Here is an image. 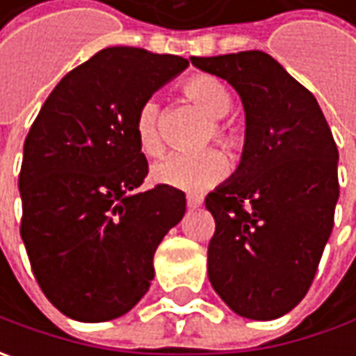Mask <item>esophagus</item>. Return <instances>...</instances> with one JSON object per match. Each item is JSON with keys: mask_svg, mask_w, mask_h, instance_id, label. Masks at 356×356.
Returning <instances> with one entry per match:
<instances>
[{"mask_svg": "<svg viewBox=\"0 0 356 356\" xmlns=\"http://www.w3.org/2000/svg\"><path fill=\"white\" fill-rule=\"evenodd\" d=\"M186 204H188V208H198V206H202V196L188 194V196H186Z\"/></svg>", "mask_w": 356, "mask_h": 356, "instance_id": "1", "label": "esophagus"}]
</instances>
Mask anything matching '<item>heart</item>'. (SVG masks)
Returning a JSON list of instances; mask_svg holds the SVG:
<instances>
[{"mask_svg":"<svg viewBox=\"0 0 356 356\" xmlns=\"http://www.w3.org/2000/svg\"><path fill=\"white\" fill-rule=\"evenodd\" d=\"M184 97L210 118L200 144H218L229 156H239L243 150V136L224 117L232 108V95L226 85L212 75H194L184 83ZM136 143L146 156L158 158L164 152V136L160 130V106L154 99L140 103L134 115ZM227 170L226 158L218 150L208 148L196 154H174L152 168L158 184L170 186L184 192H202L216 184Z\"/></svg>","mask_w":356,"mask_h":356,"instance_id":"obj_1","label":"heart"}]
</instances>
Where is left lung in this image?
Listing matches in <instances>:
<instances>
[{
	"instance_id": "left-lung-1",
	"label": "left lung",
	"mask_w": 356,
	"mask_h": 356,
	"mask_svg": "<svg viewBox=\"0 0 356 356\" xmlns=\"http://www.w3.org/2000/svg\"><path fill=\"white\" fill-rule=\"evenodd\" d=\"M190 61L226 79L245 111L238 170L206 196L208 277L234 313L271 321L307 295L333 232L335 138L315 97L264 51Z\"/></svg>"
}]
</instances>
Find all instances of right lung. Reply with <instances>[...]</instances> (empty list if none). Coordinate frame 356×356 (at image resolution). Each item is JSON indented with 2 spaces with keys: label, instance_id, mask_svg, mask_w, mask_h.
Segmentation results:
<instances>
[{
  "label": "right lung",
  "instance_id": "1",
  "mask_svg": "<svg viewBox=\"0 0 356 356\" xmlns=\"http://www.w3.org/2000/svg\"><path fill=\"white\" fill-rule=\"evenodd\" d=\"M188 59L108 47L63 76L23 146L21 238L41 291L63 315L129 313L154 280V252L186 212L182 190L138 192L148 162L134 115Z\"/></svg>",
  "mask_w": 356,
  "mask_h": 356
}]
</instances>
